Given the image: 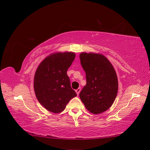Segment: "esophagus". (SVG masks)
I'll list each match as a JSON object with an SVG mask.
<instances>
[{"label": "esophagus", "instance_id": "34e87169", "mask_svg": "<svg viewBox=\"0 0 150 150\" xmlns=\"http://www.w3.org/2000/svg\"><path fill=\"white\" fill-rule=\"evenodd\" d=\"M75 91H76V93H77V95H79V93H80V91H81V88H78Z\"/></svg>", "mask_w": 150, "mask_h": 150}]
</instances>
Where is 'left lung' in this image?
<instances>
[{
    "label": "left lung",
    "instance_id": "obj_1",
    "mask_svg": "<svg viewBox=\"0 0 150 150\" xmlns=\"http://www.w3.org/2000/svg\"><path fill=\"white\" fill-rule=\"evenodd\" d=\"M79 58L87 79L79 97L90 112L102 113L112 105L117 96L118 83L115 68L100 54L83 52Z\"/></svg>",
    "mask_w": 150,
    "mask_h": 150
}]
</instances>
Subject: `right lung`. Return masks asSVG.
<instances>
[{"mask_svg":"<svg viewBox=\"0 0 150 150\" xmlns=\"http://www.w3.org/2000/svg\"><path fill=\"white\" fill-rule=\"evenodd\" d=\"M75 57L73 52L50 54L35 71L34 88L39 103L48 111L59 113L71 98L77 96L71 87L67 69Z\"/></svg>","mask_w":150,"mask_h":150,"instance_id":"add662e5","label":"right lung"}]
</instances>
